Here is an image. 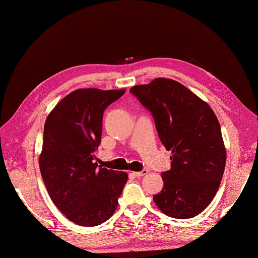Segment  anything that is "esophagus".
Instances as JSON below:
<instances>
[{"label":"esophagus","mask_w":258,"mask_h":258,"mask_svg":"<svg viewBox=\"0 0 258 258\" xmlns=\"http://www.w3.org/2000/svg\"><path fill=\"white\" fill-rule=\"evenodd\" d=\"M147 173H148V170H147V169H144V170L139 171V172H134V175H135L136 177H140V176L146 175Z\"/></svg>","instance_id":"34e87169"}]
</instances>
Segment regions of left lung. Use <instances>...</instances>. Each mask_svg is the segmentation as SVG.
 Instances as JSON below:
<instances>
[{"instance_id": "1", "label": "left lung", "mask_w": 258, "mask_h": 258, "mask_svg": "<svg viewBox=\"0 0 258 258\" xmlns=\"http://www.w3.org/2000/svg\"><path fill=\"white\" fill-rule=\"evenodd\" d=\"M154 119L159 139L171 151L163 190L153 197L175 219L198 216L213 201L223 176L226 152L221 127L209 105L180 83L155 79L130 89Z\"/></svg>"}]
</instances>
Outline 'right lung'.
I'll use <instances>...</instances> for the list:
<instances>
[{"instance_id":"add662e5","label":"right lung","mask_w":258,"mask_h":258,"mask_svg":"<svg viewBox=\"0 0 258 258\" xmlns=\"http://www.w3.org/2000/svg\"><path fill=\"white\" fill-rule=\"evenodd\" d=\"M125 90L79 89L47 116L40 172L55 206L81 226H97L118 206L127 174L95 163L104 110Z\"/></svg>"}]
</instances>
